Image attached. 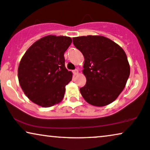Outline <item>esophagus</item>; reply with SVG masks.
<instances>
[{"label": "esophagus", "mask_w": 150, "mask_h": 150, "mask_svg": "<svg viewBox=\"0 0 150 150\" xmlns=\"http://www.w3.org/2000/svg\"><path fill=\"white\" fill-rule=\"evenodd\" d=\"M73 73L74 75H77V74H78V70H77V69L74 70V71H73Z\"/></svg>", "instance_id": "1"}]
</instances>
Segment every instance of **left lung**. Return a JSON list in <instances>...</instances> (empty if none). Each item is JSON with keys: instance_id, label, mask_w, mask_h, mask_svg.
I'll return each instance as SVG.
<instances>
[{"instance_id": "1", "label": "left lung", "mask_w": 150, "mask_h": 150, "mask_svg": "<svg viewBox=\"0 0 150 150\" xmlns=\"http://www.w3.org/2000/svg\"><path fill=\"white\" fill-rule=\"evenodd\" d=\"M73 44L84 57L86 83L79 88L90 105L103 107L113 102L125 87L130 67L124 50L102 36L73 37Z\"/></svg>"}]
</instances>
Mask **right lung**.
Returning <instances> with one entry per match:
<instances>
[{
	"instance_id": "right-lung-1",
	"label": "right lung",
	"mask_w": 150,
	"mask_h": 150,
	"mask_svg": "<svg viewBox=\"0 0 150 150\" xmlns=\"http://www.w3.org/2000/svg\"><path fill=\"white\" fill-rule=\"evenodd\" d=\"M71 37L48 35L33 43L21 60L18 69L20 86L34 103L50 107L64 97L73 74L65 67L64 52Z\"/></svg>"
}]
</instances>
